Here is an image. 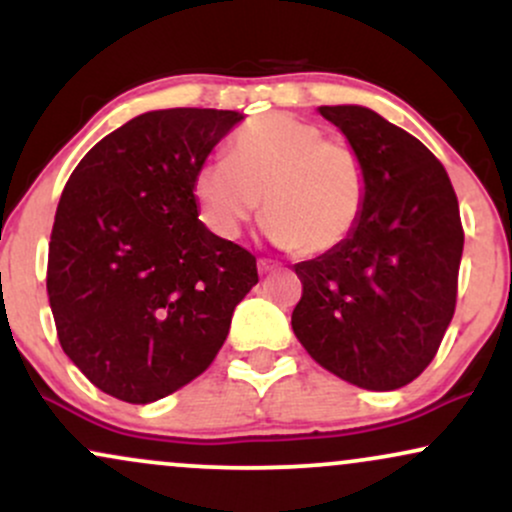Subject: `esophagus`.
<instances>
[{
    "label": "esophagus",
    "mask_w": 512,
    "mask_h": 512,
    "mask_svg": "<svg viewBox=\"0 0 512 512\" xmlns=\"http://www.w3.org/2000/svg\"><path fill=\"white\" fill-rule=\"evenodd\" d=\"M276 267H279V264L272 262V260H260V262H257V269H260V274H272Z\"/></svg>",
    "instance_id": "34e87169"
}]
</instances>
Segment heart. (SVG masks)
<instances>
[{"label":"heart","instance_id":"b5f03b06","mask_svg":"<svg viewBox=\"0 0 512 512\" xmlns=\"http://www.w3.org/2000/svg\"><path fill=\"white\" fill-rule=\"evenodd\" d=\"M228 161L192 175L199 221L221 240L243 233L262 209L264 236L301 255H325L356 231L366 204V168L349 144L313 122L269 113L238 129Z\"/></svg>","mask_w":512,"mask_h":512}]
</instances>
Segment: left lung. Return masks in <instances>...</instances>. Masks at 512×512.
Returning <instances> with one entry per match:
<instances>
[{
  "label": "left lung",
  "mask_w": 512,
  "mask_h": 512,
  "mask_svg": "<svg viewBox=\"0 0 512 512\" xmlns=\"http://www.w3.org/2000/svg\"><path fill=\"white\" fill-rule=\"evenodd\" d=\"M317 113L361 156L366 204L339 248L293 267V334L346 383L397 390L424 373L455 313L460 207L438 158L402 127L363 105Z\"/></svg>",
  "instance_id": "1"
}]
</instances>
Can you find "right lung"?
<instances>
[{"label":"right lung","mask_w":512,"mask_h":512,"mask_svg":"<svg viewBox=\"0 0 512 512\" xmlns=\"http://www.w3.org/2000/svg\"><path fill=\"white\" fill-rule=\"evenodd\" d=\"M243 115H137L74 168L57 204L48 296L64 354L105 395L149 404L211 366L255 257L199 221L192 175Z\"/></svg>","instance_id":"right-lung-1"}]
</instances>
